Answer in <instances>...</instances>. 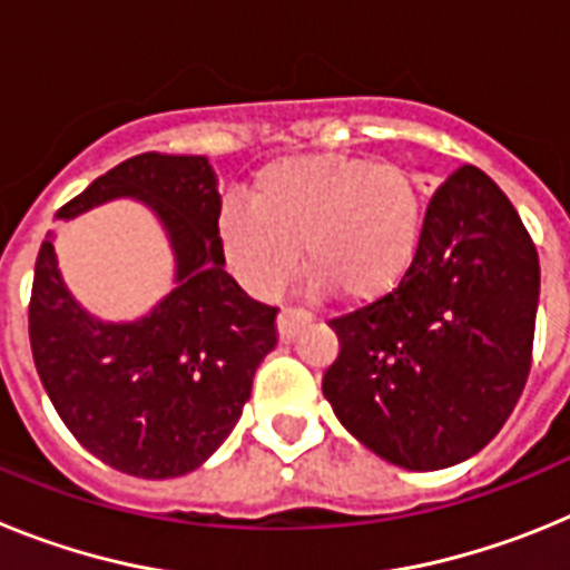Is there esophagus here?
I'll use <instances>...</instances> for the list:
<instances>
[{
	"label": "esophagus",
	"instance_id": "obj_1",
	"mask_svg": "<svg viewBox=\"0 0 570 570\" xmlns=\"http://www.w3.org/2000/svg\"><path fill=\"white\" fill-rule=\"evenodd\" d=\"M311 316L302 314V311L296 308H282L279 316H276V331H279V340L288 342L294 340L296 334H299L302 325H308Z\"/></svg>",
	"mask_w": 570,
	"mask_h": 570
}]
</instances>
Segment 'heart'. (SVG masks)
<instances>
[{
  "instance_id": "b5f03b06",
  "label": "heart",
  "mask_w": 570,
  "mask_h": 570,
  "mask_svg": "<svg viewBox=\"0 0 570 570\" xmlns=\"http://www.w3.org/2000/svg\"><path fill=\"white\" fill-rule=\"evenodd\" d=\"M422 190L396 163L308 154L276 159L254 176L250 208H225L228 265L256 296H276L302 268L316 288L371 302L394 288L416 254Z\"/></svg>"
}]
</instances>
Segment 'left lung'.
Wrapping results in <instances>:
<instances>
[{
	"instance_id": "obj_1",
	"label": "left lung",
	"mask_w": 570,
	"mask_h": 570,
	"mask_svg": "<svg viewBox=\"0 0 570 570\" xmlns=\"http://www.w3.org/2000/svg\"><path fill=\"white\" fill-rule=\"evenodd\" d=\"M540 256L491 176L462 165L436 188L400 285L331 320L322 376L336 420L376 456L440 471L488 445L531 371Z\"/></svg>"
}]
</instances>
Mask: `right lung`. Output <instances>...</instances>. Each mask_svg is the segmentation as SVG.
I'll use <instances>...</instances> for the list:
<instances>
[{"label":"right lung","instance_id":"right-lung-1","mask_svg":"<svg viewBox=\"0 0 570 570\" xmlns=\"http://www.w3.org/2000/svg\"><path fill=\"white\" fill-rule=\"evenodd\" d=\"M122 196L163 223L176 288L142 320H97L70 296L48 234L30 291V351L82 448L130 476L168 480L203 465L234 431L256 367L276 345V308L250 299L225 271L223 199L205 156H130L57 219Z\"/></svg>","mask_w":570,"mask_h":570}]
</instances>
